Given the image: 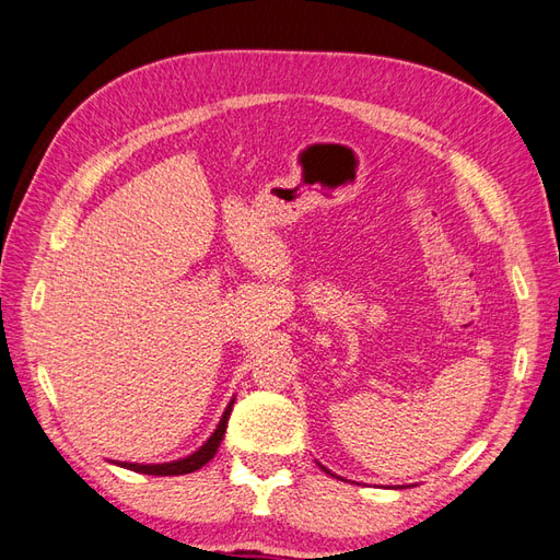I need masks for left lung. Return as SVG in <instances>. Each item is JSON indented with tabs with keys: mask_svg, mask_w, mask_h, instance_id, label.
<instances>
[{
	"mask_svg": "<svg viewBox=\"0 0 560 560\" xmlns=\"http://www.w3.org/2000/svg\"><path fill=\"white\" fill-rule=\"evenodd\" d=\"M322 468H324V466H322ZM324 470H326V468H324ZM326 472H328V470H326Z\"/></svg>",
	"mask_w": 560,
	"mask_h": 560,
	"instance_id": "obj_1",
	"label": "left lung"
}]
</instances>
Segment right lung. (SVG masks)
I'll return each mask as SVG.
<instances>
[{
    "label": "right lung",
    "mask_w": 560,
    "mask_h": 560,
    "mask_svg": "<svg viewBox=\"0 0 560 560\" xmlns=\"http://www.w3.org/2000/svg\"><path fill=\"white\" fill-rule=\"evenodd\" d=\"M232 407H234V399L229 402V407L224 409L222 419L218 423V428H214V433L206 440L203 447H198L194 454L184 456V458H177V462H170V464H127V462H116L118 466L122 468H130V470H137V472H143V476H184V472H194L198 470L200 466H206L210 458L218 454V447L220 442L226 433V423H229V413H232Z\"/></svg>",
    "instance_id": "add662e5"
}]
</instances>
